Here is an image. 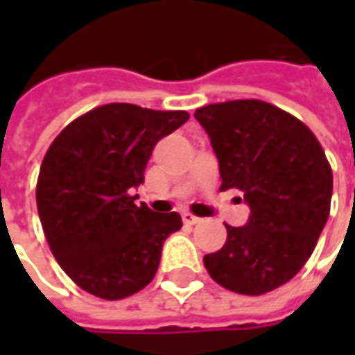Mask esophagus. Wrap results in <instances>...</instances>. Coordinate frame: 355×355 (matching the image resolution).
<instances>
[{
  "instance_id": "34e87169",
  "label": "esophagus",
  "mask_w": 355,
  "mask_h": 355,
  "mask_svg": "<svg viewBox=\"0 0 355 355\" xmlns=\"http://www.w3.org/2000/svg\"><path fill=\"white\" fill-rule=\"evenodd\" d=\"M201 218H198L196 215H192V213H182V223L184 224H190V226H193V224L200 223Z\"/></svg>"
}]
</instances>
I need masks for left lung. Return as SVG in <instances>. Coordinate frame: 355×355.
<instances>
[{"label": "left lung", "instance_id": "obj_1", "mask_svg": "<svg viewBox=\"0 0 355 355\" xmlns=\"http://www.w3.org/2000/svg\"><path fill=\"white\" fill-rule=\"evenodd\" d=\"M193 117L215 150L220 190H241L251 209L245 226L226 224V243L203 264L239 295L277 289L304 266L327 223L333 173L325 152L300 119L268 102H218Z\"/></svg>", "mask_w": 355, "mask_h": 355}]
</instances>
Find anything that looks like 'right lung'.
<instances>
[{"instance_id": "add662e5", "label": "right lung", "mask_w": 355, "mask_h": 355, "mask_svg": "<svg viewBox=\"0 0 355 355\" xmlns=\"http://www.w3.org/2000/svg\"><path fill=\"white\" fill-rule=\"evenodd\" d=\"M114 102L62 129L43 157L35 200L55 259L76 285L104 300L131 297L154 279L178 213L135 205L154 146L188 121Z\"/></svg>"}]
</instances>
